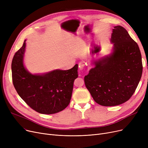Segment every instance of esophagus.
Instances as JSON below:
<instances>
[{
  "label": "esophagus",
  "mask_w": 148,
  "mask_h": 148,
  "mask_svg": "<svg viewBox=\"0 0 148 148\" xmlns=\"http://www.w3.org/2000/svg\"><path fill=\"white\" fill-rule=\"evenodd\" d=\"M84 66V64L83 63V62H80L79 64V67L80 70L83 69Z\"/></svg>",
  "instance_id": "esophagus-1"
}]
</instances>
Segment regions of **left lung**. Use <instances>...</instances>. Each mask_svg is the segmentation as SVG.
Returning a JSON list of instances; mask_svg holds the SVG:
<instances>
[{
    "label": "left lung",
    "instance_id": "1",
    "mask_svg": "<svg viewBox=\"0 0 148 148\" xmlns=\"http://www.w3.org/2000/svg\"><path fill=\"white\" fill-rule=\"evenodd\" d=\"M111 53L94 60V67L84 77V83L93 99L103 106L123 104L131 97L140 80L143 65L137 44L127 30L114 26Z\"/></svg>",
    "mask_w": 148,
    "mask_h": 148
}]
</instances>
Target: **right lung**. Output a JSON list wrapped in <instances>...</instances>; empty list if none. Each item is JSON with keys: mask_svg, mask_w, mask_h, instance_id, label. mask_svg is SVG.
Instances as JSON below:
<instances>
[{"mask_svg": "<svg viewBox=\"0 0 148 148\" xmlns=\"http://www.w3.org/2000/svg\"><path fill=\"white\" fill-rule=\"evenodd\" d=\"M26 41L15 53L11 69L12 82L23 100L36 112L50 114L61 112L69 105L74 80L78 77V65L68 70L54 69L33 74L24 65Z\"/></svg>", "mask_w": 148, "mask_h": 148, "instance_id": "1", "label": "right lung"}]
</instances>
